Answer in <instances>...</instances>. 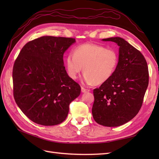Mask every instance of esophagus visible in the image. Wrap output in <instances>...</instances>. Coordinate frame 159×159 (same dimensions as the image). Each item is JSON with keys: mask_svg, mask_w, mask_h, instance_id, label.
Returning <instances> with one entry per match:
<instances>
[{"mask_svg": "<svg viewBox=\"0 0 159 159\" xmlns=\"http://www.w3.org/2000/svg\"><path fill=\"white\" fill-rule=\"evenodd\" d=\"M89 89H85V88H84L83 87H81V92H83V93H85V92H89Z\"/></svg>", "mask_w": 159, "mask_h": 159, "instance_id": "esophagus-1", "label": "esophagus"}]
</instances>
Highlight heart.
<instances>
[{
  "label": "heart",
  "instance_id": "b5f03b06",
  "mask_svg": "<svg viewBox=\"0 0 159 159\" xmlns=\"http://www.w3.org/2000/svg\"><path fill=\"white\" fill-rule=\"evenodd\" d=\"M119 62L116 50L94 43H84L68 55L66 66L68 76L77 79L83 67L84 80L87 84L100 85L107 82L116 72Z\"/></svg>",
  "mask_w": 159,
  "mask_h": 159
}]
</instances>
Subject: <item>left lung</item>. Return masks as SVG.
<instances>
[{"mask_svg":"<svg viewBox=\"0 0 159 159\" xmlns=\"http://www.w3.org/2000/svg\"><path fill=\"white\" fill-rule=\"evenodd\" d=\"M102 40L120 46L119 62L111 79L93 89L92 115L98 124L116 127L127 123L139 113L149 72L143 55L126 40L118 37Z\"/></svg>","mask_w":159,"mask_h":159,"instance_id":"1","label":"left lung"}]
</instances>
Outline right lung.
Returning a JSON list of instances; mask_svg holds the SVG:
<instances>
[{
  "label": "right lung",
  "mask_w": 159,
  "mask_h": 159,
  "mask_svg": "<svg viewBox=\"0 0 159 159\" xmlns=\"http://www.w3.org/2000/svg\"><path fill=\"white\" fill-rule=\"evenodd\" d=\"M74 38L43 36L24 46L13 67V97L33 122L54 126L66 119L80 87L67 75L63 54Z\"/></svg>",
  "instance_id": "add662e5"
}]
</instances>
